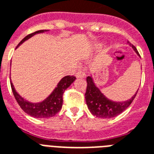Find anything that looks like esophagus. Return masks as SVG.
Segmentation results:
<instances>
[{
  "mask_svg": "<svg viewBox=\"0 0 154 154\" xmlns=\"http://www.w3.org/2000/svg\"><path fill=\"white\" fill-rule=\"evenodd\" d=\"M76 77L79 79H83L86 77V73L83 71H79L76 73Z\"/></svg>",
  "mask_w": 154,
  "mask_h": 154,
  "instance_id": "esophagus-1",
  "label": "esophagus"
}]
</instances>
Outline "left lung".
Masks as SVG:
<instances>
[{"label":"left lung","instance_id":"obj_1","mask_svg":"<svg viewBox=\"0 0 154 154\" xmlns=\"http://www.w3.org/2000/svg\"><path fill=\"white\" fill-rule=\"evenodd\" d=\"M136 53L140 56L137 50L133 44L128 42ZM137 91L134 96L127 101L124 102H115L106 98L105 96L101 92L94 83L91 76L87 77V90L85 93V100L88 108L91 114L100 118L115 117L128 108L137 96Z\"/></svg>","mask_w":154,"mask_h":154}]
</instances>
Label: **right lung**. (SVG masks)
Segmentation results:
<instances>
[{
  "instance_id": "add662e5",
  "label": "right lung",
  "mask_w": 154,
  "mask_h": 154,
  "mask_svg": "<svg viewBox=\"0 0 154 154\" xmlns=\"http://www.w3.org/2000/svg\"><path fill=\"white\" fill-rule=\"evenodd\" d=\"M46 31H48V30L42 29V30H38L34 33L29 34L19 42L17 46L23 43L27 39L34 36V34L44 33ZM75 76L74 75H67L63 77L59 81V83H58L55 89L53 91V92L45 100L37 103H30V102L24 100L17 92L12 82H10V84H11L12 91H13V93H14L17 102L25 112L34 118H50L55 116L61 110L62 106H63V95L64 91L66 88L70 87V85L75 80Z\"/></svg>"
}]
</instances>
